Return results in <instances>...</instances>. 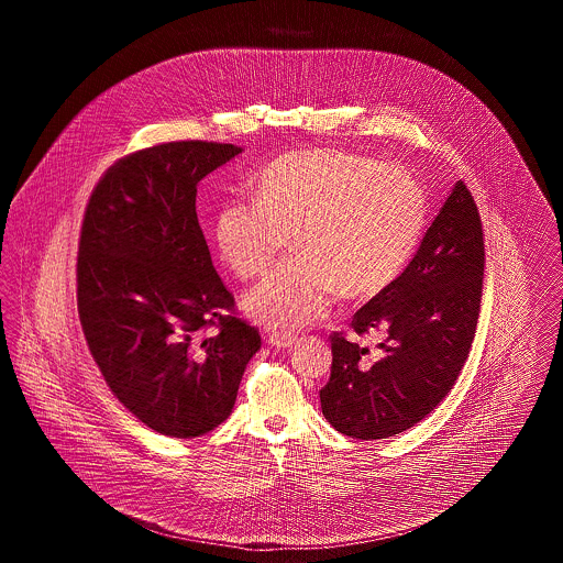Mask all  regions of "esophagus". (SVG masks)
<instances>
[{
	"instance_id": "esophagus-1",
	"label": "esophagus",
	"mask_w": 563,
	"mask_h": 563,
	"mask_svg": "<svg viewBox=\"0 0 563 563\" xmlns=\"http://www.w3.org/2000/svg\"><path fill=\"white\" fill-rule=\"evenodd\" d=\"M268 342L276 349H291L297 342V338L294 333H287V331H278V333L274 331V333H269Z\"/></svg>"
}]
</instances>
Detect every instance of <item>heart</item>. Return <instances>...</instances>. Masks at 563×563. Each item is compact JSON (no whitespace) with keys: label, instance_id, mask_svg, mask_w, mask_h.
Masks as SVG:
<instances>
[{"label":"heart","instance_id":"obj_1","mask_svg":"<svg viewBox=\"0 0 563 563\" xmlns=\"http://www.w3.org/2000/svg\"><path fill=\"white\" fill-rule=\"evenodd\" d=\"M429 198L402 168L344 150L280 156L255 181V202L214 217L221 260L241 278L264 274L287 246L295 255L244 295V310L274 329L319 321L335 295L367 299L397 280L422 241Z\"/></svg>","mask_w":563,"mask_h":563}]
</instances>
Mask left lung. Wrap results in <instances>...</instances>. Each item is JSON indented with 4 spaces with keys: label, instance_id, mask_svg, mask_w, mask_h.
<instances>
[{
    "label": "left lung",
    "instance_id": "left-lung-1",
    "mask_svg": "<svg viewBox=\"0 0 563 563\" xmlns=\"http://www.w3.org/2000/svg\"><path fill=\"white\" fill-rule=\"evenodd\" d=\"M482 217L457 181L401 276L352 319L356 335L377 333L369 350L331 335V375L322 416L352 439H388L443 401L464 367L482 306Z\"/></svg>",
    "mask_w": 563,
    "mask_h": 563
}]
</instances>
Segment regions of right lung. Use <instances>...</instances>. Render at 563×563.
<instances>
[{
  "label": "right lung",
  "mask_w": 563,
  "mask_h": 563,
  "mask_svg": "<svg viewBox=\"0 0 563 563\" xmlns=\"http://www.w3.org/2000/svg\"><path fill=\"white\" fill-rule=\"evenodd\" d=\"M242 147L162 143L115 162L88 200L78 312L90 354L134 418L166 437L217 429L262 346L234 314L196 214L198 184Z\"/></svg>",
  "instance_id": "right-lung-1"
}]
</instances>
